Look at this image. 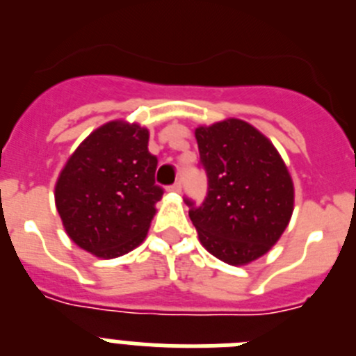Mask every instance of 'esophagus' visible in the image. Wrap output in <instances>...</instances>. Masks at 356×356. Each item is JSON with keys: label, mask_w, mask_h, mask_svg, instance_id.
Segmentation results:
<instances>
[{"label": "esophagus", "mask_w": 356, "mask_h": 356, "mask_svg": "<svg viewBox=\"0 0 356 356\" xmlns=\"http://www.w3.org/2000/svg\"><path fill=\"white\" fill-rule=\"evenodd\" d=\"M168 191H171V193H180L181 191V181H175L172 185H169Z\"/></svg>", "instance_id": "34e87169"}]
</instances>
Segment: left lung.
<instances>
[{"label":"left lung","instance_id":"8db88e82","mask_svg":"<svg viewBox=\"0 0 356 356\" xmlns=\"http://www.w3.org/2000/svg\"><path fill=\"white\" fill-rule=\"evenodd\" d=\"M209 191L185 197L201 244L229 266H244L275 246L294 207V185L269 140L241 119L196 130Z\"/></svg>","mask_w":356,"mask_h":356}]
</instances>
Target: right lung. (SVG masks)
I'll use <instances>...</instances> for the list:
<instances>
[{"mask_svg": "<svg viewBox=\"0 0 356 356\" xmlns=\"http://www.w3.org/2000/svg\"><path fill=\"white\" fill-rule=\"evenodd\" d=\"M149 131L112 121L78 146L55 187L56 210L72 242L114 259L139 246L163 188L155 184L159 159L147 149Z\"/></svg>", "mask_w": 356, "mask_h": 356, "instance_id": "1", "label": "right lung"}]
</instances>
